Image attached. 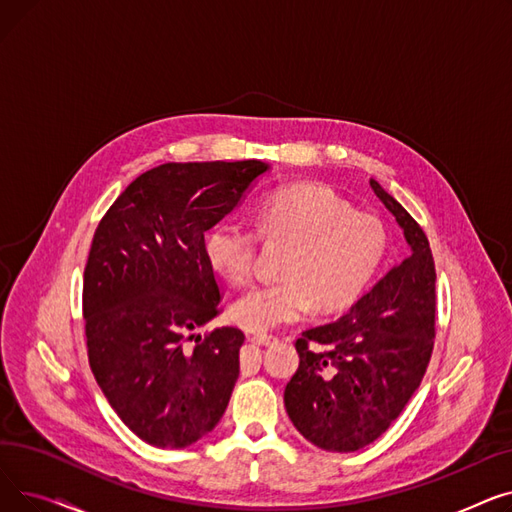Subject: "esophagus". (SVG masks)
Wrapping results in <instances>:
<instances>
[{
  "label": "esophagus",
  "instance_id": "1",
  "mask_svg": "<svg viewBox=\"0 0 512 512\" xmlns=\"http://www.w3.org/2000/svg\"><path fill=\"white\" fill-rule=\"evenodd\" d=\"M249 340L255 342V344H261V346H272V344L278 342V338L270 336V334H251Z\"/></svg>",
  "mask_w": 512,
  "mask_h": 512
}]
</instances>
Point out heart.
<instances>
[{
  "mask_svg": "<svg viewBox=\"0 0 512 512\" xmlns=\"http://www.w3.org/2000/svg\"><path fill=\"white\" fill-rule=\"evenodd\" d=\"M265 240L288 242L284 280L261 284L230 305L234 324L267 332L301 319L311 307L334 315L361 299L386 255L384 224L353 211L324 184L299 182L267 193L255 209ZM211 270L230 284H245L255 270L257 236L236 222L215 224L203 242Z\"/></svg>",
  "mask_w": 512,
  "mask_h": 512,
  "instance_id": "1",
  "label": "heart"
}]
</instances>
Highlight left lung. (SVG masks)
Returning <instances> with one entry per match:
<instances>
[{"mask_svg": "<svg viewBox=\"0 0 512 512\" xmlns=\"http://www.w3.org/2000/svg\"><path fill=\"white\" fill-rule=\"evenodd\" d=\"M369 186L396 218L409 257L340 319L303 332L294 344L299 369L284 390L294 427L328 452H355L378 440L419 388L434 351L436 267L427 236L378 180Z\"/></svg>", "mask_w": 512, "mask_h": 512, "instance_id": "1", "label": "left lung"}]
</instances>
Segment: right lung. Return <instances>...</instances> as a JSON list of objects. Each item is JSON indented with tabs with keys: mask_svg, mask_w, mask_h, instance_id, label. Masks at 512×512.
<instances>
[{
	"mask_svg": "<svg viewBox=\"0 0 512 512\" xmlns=\"http://www.w3.org/2000/svg\"><path fill=\"white\" fill-rule=\"evenodd\" d=\"M267 170L259 159L157 166L95 230L83 284L89 363L112 409L151 446L195 444L228 407L245 334H195L220 303L203 242Z\"/></svg>",
	"mask_w": 512,
	"mask_h": 512,
	"instance_id": "right-lung-1",
	"label": "right lung"
}]
</instances>
